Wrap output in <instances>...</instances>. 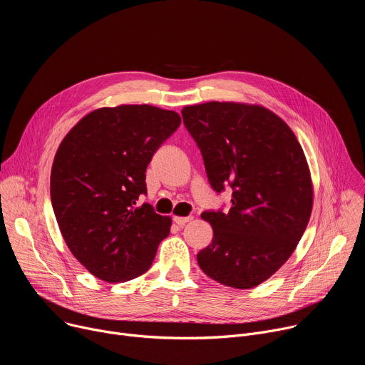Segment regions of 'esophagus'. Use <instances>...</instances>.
Masks as SVG:
<instances>
[{
	"mask_svg": "<svg viewBox=\"0 0 365 365\" xmlns=\"http://www.w3.org/2000/svg\"><path fill=\"white\" fill-rule=\"evenodd\" d=\"M193 220V217H175L173 218V221L178 224V225H185V224H187V222H190Z\"/></svg>",
	"mask_w": 365,
	"mask_h": 365,
	"instance_id": "esophagus-1",
	"label": "esophagus"
}]
</instances>
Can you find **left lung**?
I'll return each mask as SVG.
<instances>
[{
    "mask_svg": "<svg viewBox=\"0 0 365 365\" xmlns=\"http://www.w3.org/2000/svg\"><path fill=\"white\" fill-rule=\"evenodd\" d=\"M211 186L232 187L228 212H203L212 242L197 252L202 272L234 289L270 279L296 250L312 214L314 185L294 133L273 111L211 101L182 110Z\"/></svg>",
    "mask_w": 365,
    "mask_h": 365,
    "instance_id": "1",
    "label": "left lung"
}]
</instances>
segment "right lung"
<instances>
[{
	"instance_id": "right-lung-1",
	"label": "right lung",
	"mask_w": 365,
	"mask_h": 365,
	"mask_svg": "<svg viewBox=\"0 0 365 365\" xmlns=\"http://www.w3.org/2000/svg\"><path fill=\"white\" fill-rule=\"evenodd\" d=\"M175 111L153 106L98 108L62 140L50 173V197L62 237L95 277L124 283L144 274L170 232L172 218L151 205L145 169L180 125Z\"/></svg>"
}]
</instances>
